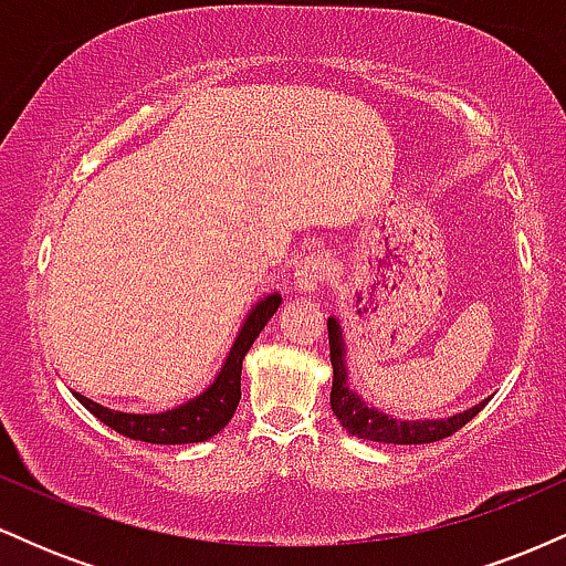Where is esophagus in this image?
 I'll return each mask as SVG.
<instances>
[{
    "label": "esophagus",
    "mask_w": 566,
    "mask_h": 566,
    "mask_svg": "<svg viewBox=\"0 0 566 566\" xmlns=\"http://www.w3.org/2000/svg\"><path fill=\"white\" fill-rule=\"evenodd\" d=\"M327 276H329V263L324 261L322 255H308L297 263L295 287L311 295V292H316L324 282H327Z\"/></svg>",
    "instance_id": "34e87169"
}]
</instances>
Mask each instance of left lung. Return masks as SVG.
<instances>
[{
  "mask_svg": "<svg viewBox=\"0 0 566 566\" xmlns=\"http://www.w3.org/2000/svg\"><path fill=\"white\" fill-rule=\"evenodd\" d=\"M327 333L329 361H333V391H329V405H333V412L335 418L340 420V426L346 428L348 433H354V437L367 441H382V444H431V441H441L452 437L454 431H460V428L476 418L486 405L484 399L479 401L476 407L444 420H396L391 415L369 407L354 388H348L346 361H343L346 346H343L340 324H337L333 316L327 319Z\"/></svg>",
  "mask_w": 566,
  "mask_h": 566,
  "instance_id": "obj_1",
  "label": "left lung"
}]
</instances>
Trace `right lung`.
Segmentation results:
<instances>
[{
    "label": "right lung",
    "mask_w": 566,
    "mask_h": 566,
    "mask_svg": "<svg viewBox=\"0 0 566 566\" xmlns=\"http://www.w3.org/2000/svg\"><path fill=\"white\" fill-rule=\"evenodd\" d=\"M279 303H282V295L274 292V295L263 297L250 311V316H247L242 329H239L237 340H233L229 350V359H226L218 378L212 380V386L205 394L186 401V405L157 415H129L95 405L93 399H87L82 394L74 396L101 423L114 428L122 437L148 441V444H193V441H207L210 437H216L218 431H223L233 418V412H237L239 399H242V359L252 343H255V337L261 335V329L269 324L271 316L276 314Z\"/></svg>",
    "instance_id": "1"
}]
</instances>
